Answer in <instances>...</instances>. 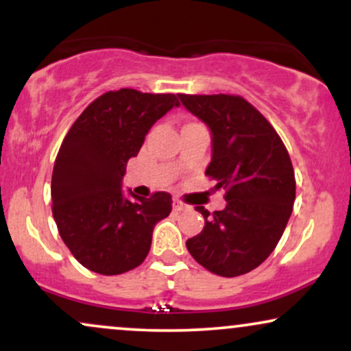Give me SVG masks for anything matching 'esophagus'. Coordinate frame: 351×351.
Wrapping results in <instances>:
<instances>
[{
    "label": "esophagus",
    "instance_id": "1",
    "mask_svg": "<svg viewBox=\"0 0 351 351\" xmlns=\"http://www.w3.org/2000/svg\"><path fill=\"white\" fill-rule=\"evenodd\" d=\"M173 209H175V211H184V209H188V204H184L183 201L180 199H173Z\"/></svg>",
    "mask_w": 351,
    "mask_h": 351
}]
</instances>
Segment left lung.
Masks as SVG:
<instances>
[{
    "mask_svg": "<svg viewBox=\"0 0 351 351\" xmlns=\"http://www.w3.org/2000/svg\"><path fill=\"white\" fill-rule=\"evenodd\" d=\"M183 107L209 128L206 175L224 189L226 208L204 217L186 241L196 263L217 276L251 272L271 256L284 234L295 201L291 156L272 125L239 95L178 94Z\"/></svg>",
    "mask_w": 351,
    "mask_h": 351,
    "instance_id": "1",
    "label": "left lung"
}]
</instances>
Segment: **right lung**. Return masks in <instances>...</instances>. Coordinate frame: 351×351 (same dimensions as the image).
<instances>
[{
	"instance_id": "add662e5",
	"label": "right lung",
	"mask_w": 351,
	"mask_h": 351,
	"mask_svg": "<svg viewBox=\"0 0 351 351\" xmlns=\"http://www.w3.org/2000/svg\"><path fill=\"white\" fill-rule=\"evenodd\" d=\"M178 106L173 94L120 88L95 99L67 132L52 170V216L88 271L117 276L148 256L155 224L171 213V196L125 193L122 181L153 123Z\"/></svg>"
}]
</instances>
